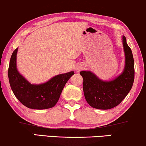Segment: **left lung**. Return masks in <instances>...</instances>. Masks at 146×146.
I'll list each match as a JSON object with an SVG mask.
<instances>
[{
    "instance_id": "8db88e82",
    "label": "left lung",
    "mask_w": 146,
    "mask_h": 146,
    "mask_svg": "<svg viewBox=\"0 0 146 146\" xmlns=\"http://www.w3.org/2000/svg\"><path fill=\"white\" fill-rule=\"evenodd\" d=\"M125 67L123 73L114 80L104 82L90 71H81L83 90L87 102L93 108L108 110L119 105L127 96L134 82V60L132 51L123 37Z\"/></svg>"
}]
</instances>
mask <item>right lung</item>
I'll list each match as a JSON object with an SVG mask.
<instances>
[{
  "instance_id": "right-lung-1",
  "label": "right lung",
  "mask_w": 146,
  "mask_h": 146,
  "mask_svg": "<svg viewBox=\"0 0 146 146\" xmlns=\"http://www.w3.org/2000/svg\"><path fill=\"white\" fill-rule=\"evenodd\" d=\"M17 49L13 52L8 70L9 84L14 95L22 104L29 108L42 110L54 106L66 83L74 72L58 75L43 84H31L17 69Z\"/></svg>"
}]
</instances>
